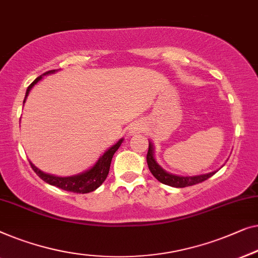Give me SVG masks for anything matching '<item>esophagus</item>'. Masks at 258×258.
Wrapping results in <instances>:
<instances>
[{
  "label": "esophagus",
  "mask_w": 258,
  "mask_h": 258,
  "mask_svg": "<svg viewBox=\"0 0 258 258\" xmlns=\"http://www.w3.org/2000/svg\"><path fill=\"white\" fill-rule=\"evenodd\" d=\"M143 130H144V125L140 124V122H136V124H133L132 126H131L130 134L131 136H134V134L140 133Z\"/></svg>",
  "instance_id": "34e87169"
}]
</instances>
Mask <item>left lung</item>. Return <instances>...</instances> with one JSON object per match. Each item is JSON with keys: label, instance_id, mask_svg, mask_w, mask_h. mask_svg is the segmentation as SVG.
<instances>
[{"label": "left lung", "instance_id": "obj_1", "mask_svg": "<svg viewBox=\"0 0 258 258\" xmlns=\"http://www.w3.org/2000/svg\"><path fill=\"white\" fill-rule=\"evenodd\" d=\"M148 152H147V165L150 168L151 173L153 174V176L158 181H160L161 183L167 184V186L175 187V188H183L188 186H193V184L200 183L202 181L209 179L210 176H213L216 173V170L214 172L201 174V175H194V176H181L176 175V174L168 173L162 167L158 164L154 157V147L152 141H148Z\"/></svg>", "mask_w": 258, "mask_h": 258}]
</instances>
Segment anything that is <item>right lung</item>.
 Wrapping results in <instances>:
<instances>
[{"label": "right lung", "instance_id": "1", "mask_svg": "<svg viewBox=\"0 0 258 258\" xmlns=\"http://www.w3.org/2000/svg\"><path fill=\"white\" fill-rule=\"evenodd\" d=\"M57 70H51L45 72L42 76H39L35 79L34 82L31 83L30 85L28 86L27 92H25V97L23 100V104L27 100V97L30 90L32 89V86H35V84L41 81L43 78V76L45 75H51L55 74ZM124 141V138H121L118 143H115L113 146H111L108 150L104 152V154L98 159L96 164H94L91 168H89L85 172L79 173L77 175H71V176H56L53 174H48L42 172L41 169H38L32 162L30 161V165L32 167V169L35 170V173L41 177L43 181H45L46 183L51 184V186H55L60 188V189L68 190V191H72V193H78V194H85V193H90V191L96 190L98 187L101 186V183L106 180L108 170H110V166H111V161L112 158H113V154L117 152V150L120 147V145Z\"/></svg>", "mask_w": 258, "mask_h": 258}]
</instances>
